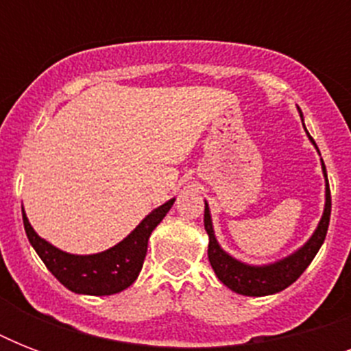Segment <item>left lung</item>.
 <instances>
[{
    "mask_svg": "<svg viewBox=\"0 0 351 351\" xmlns=\"http://www.w3.org/2000/svg\"><path fill=\"white\" fill-rule=\"evenodd\" d=\"M300 118H302V112H300ZM308 136H310V132H308ZM310 140L313 142L311 136ZM313 145L317 147L315 142H313ZM322 173H324V180H326V204H324V213H322V219L319 226H317L315 233L311 234L310 240L302 247L295 251V253H291V255L282 258V261L266 264V266L244 264V262L237 261L231 255H228L220 247V244L215 239L211 213H209L208 204H206V209H204V228H206L209 234V264H211V267L217 273L220 282L226 284L230 289H233L234 293L247 295V297H264V295H273L282 291V289L291 286L304 273V269L315 258L317 251L321 250L322 242L326 239L328 226H330V215H332V195H330V184H328L324 162H322Z\"/></svg>",
    "mask_w": 351,
    "mask_h": 351,
    "instance_id": "1",
    "label": "left lung"
}]
</instances>
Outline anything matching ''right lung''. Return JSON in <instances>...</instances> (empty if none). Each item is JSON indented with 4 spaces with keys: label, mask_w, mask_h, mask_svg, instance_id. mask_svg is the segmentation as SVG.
<instances>
[{
    "label": "right lung",
    "mask_w": 351,
    "mask_h": 351,
    "mask_svg": "<svg viewBox=\"0 0 351 351\" xmlns=\"http://www.w3.org/2000/svg\"><path fill=\"white\" fill-rule=\"evenodd\" d=\"M173 204L175 198L162 204L160 208L151 211L120 244L96 255H71L58 250L32 230L23 208L21 213H23L27 239L40 255L47 269L74 293L101 297V295L120 293L136 280L147 253L149 237L162 222Z\"/></svg>",
    "instance_id": "1"
}]
</instances>
